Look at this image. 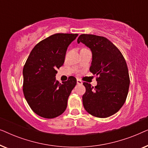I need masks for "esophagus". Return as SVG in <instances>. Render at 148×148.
Returning a JSON list of instances; mask_svg holds the SVG:
<instances>
[{
	"label": "esophagus",
	"instance_id": "1",
	"mask_svg": "<svg viewBox=\"0 0 148 148\" xmlns=\"http://www.w3.org/2000/svg\"><path fill=\"white\" fill-rule=\"evenodd\" d=\"M77 85H82L83 84V82L81 81L80 79H77Z\"/></svg>",
	"mask_w": 148,
	"mask_h": 148
}]
</instances>
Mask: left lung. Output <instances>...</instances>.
Masks as SVG:
<instances>
[{"label": "left lung", "mask_w": 148, "mask_h": 148, "mask_svg": "<svg viewBox=\"0 0 148 148\" xmlns=\"http://www.w3.org/2000/svg\"><path fill=\"white\" fill-rule=\"evenodd\" d=\"M92 53L90 71L96 75L94 88L84 82L86 93L82 97L84 108L99 118L110 116L120 110L126 100L130 79L125 58L107 38L92 34H82L77 39Z\"/></svg>", "instance_id": "left-lung-1"}]
</instances>
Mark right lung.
<instances>
[{
	"instance_id": "right-lung-1",
	"label": "right lung",
	"mask_w": 148,
	"mask_h": 148,
	"mask_svg": "<svg viewBox=\"0 0 148 148\" xmlns=\"http://www.w3.org/2000/svg\"><path fill=\"white\" fill-rule=\"evenodd\" d=\"M77 34H56L36 44L23 69L24 96L32 110L46 119L62 114L76 86L75 77L60 84L56 80L57 69L62 66L66 50Z\"/></svg>"
}]
</instances>
